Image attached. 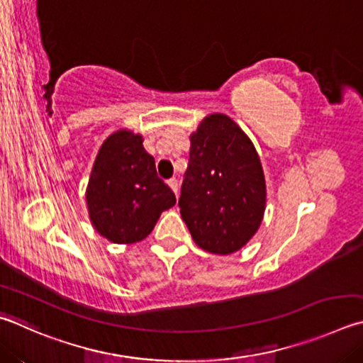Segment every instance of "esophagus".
Instances as JSON below:
<instances>
[{
	"instance_id": "esophagus-1",
	"label": "esophagus",
	"mask_w": 363,
	"mask_h": 363,
	"mask_svg": "<svg viewBox=\"0 0 363 363\" xmlns=\"http://www.w3.org/2000/svg\"><path fill=\"white\" fill-rule=\"evenodd\" d=\"M167 182H168V186L171 187V190H173V192H174L176 196H177V189H179V186H177V179H176V177H171V179H168Z\"/></svg>"
}]
</instances>
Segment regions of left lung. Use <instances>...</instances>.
Here are the masks:
<instances>
[{
    "label": "left lung",
    "mask_w": 363,
    "mask_h": 363,
    "mask_svg": "<svg viewBox=\"0 0 363 363\" xmlns=\"http://www.w3.org/2000/svg\"><path fill=\"white\" fill-rule=\"evenodd\" d=\"M265 177L249 138L232 118L213 114L190 138L181 216L201 249L236 252L252 238L265 211Z\"/></svg>",
    "instance_id": "left-lung-1"
}]
</instances>
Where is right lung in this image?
Returning <instances> with one entry per match:
<instances>
[{
  "label": "right lung",
  "mask_w": 363,
  "mask_h": 363,
  "mask_svg": "<svg viewBox=\"0 0 363 363\" xmlns=\"http://www.w3.org/2000/svg\"><path fill=\"white\" fill-rule=\"evenodd\" d=\"M85 199L96 232L117 245L146 238L163 211L176 203L173 190L157 176L143 138L127 130L103 143Z\"/></svg>",
  "instance_id": "add662e5"
}]
</instances>
